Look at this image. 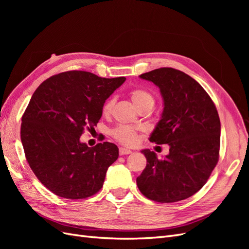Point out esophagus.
Masks as SVG:
<instances>
[{"instance_id": "esophagus-1", "label": "esophagus", "mask_w": 249, "mask_h": 249, "mask_svg": "<svg viewBox=\"0 0 249 249\" xmlns=\"http://www.w3.org/2000/svg\"><path fill=\"white\" fill-rule=\"evenodd\" d=\"M129 154H132V150L127 149V148H124V147H120V148H119V155H120V156L129 155Z\"/></svg>"}]
</instances>
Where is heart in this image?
<instances>
[{
    "label": "heart",
    "instance_id": "heart-1",
    "mask_svg": "<svg viewBox=\"0 0 249 249\" xmlns=\"http://www.w3.org/2000/svg\"><path fill=\"white\" fill-rule=\"evenodd\" d=\"M130 97L138 109L147 104H154V97L144 89H133L130 91ZM115 104V97H110L103 106L104 114H110ZM113 137L118 142L125 145H134L137 141V131L130 126H118L112 132Z\"/></svg>",
    "mask_w": 249,
    "mask_h": 249
}]
</instances>
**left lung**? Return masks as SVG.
Wrapping results in <instances>:
<instances>
[{"mask_svg": "<svg viewBox=\"0 0 249 249\" xmlns=\"http://www.w3.org/2000/svg\"><path fill=\"white\" fill-rule=\"evenodd\" d=\"M139 78L159 87L163 112L149 141L168 144L169 154L142 149L146 166L136 182L145 197L176 202L192 196L206 184L219 158L220 119L213 101L185 72L163 67Z\"/></svg>", "mask_w": 249, "mask_h": 249, "instance_id": "left-lung-1", "label": "left lung"}]
</instances>
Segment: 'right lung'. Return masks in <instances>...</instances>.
Segmentation results:
<instances>
[{
	"instance_id": "obj_1",
	"label": "right lung",
	"mask_w": 249,
	"mask_h": 249,
	"mask_svg": "<svg viewBox=\"0 0 249 249\" xmlns=\"http://www.w3.org/2000/svg\"><path fill=\"white\" fill-rule=\"evenodd\" d=\"M124 81L71 71L35 90L21 118L20 139L36 178L58 196L82 199L103 187L118 147L110 142L88 147L80 137L85 129H94L105 102Z\"/></svg>"
}]
</instances>
